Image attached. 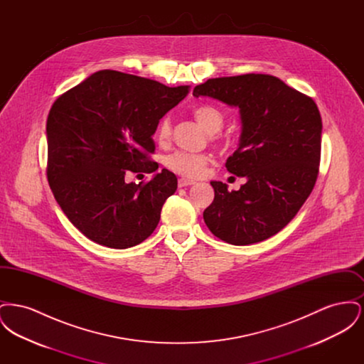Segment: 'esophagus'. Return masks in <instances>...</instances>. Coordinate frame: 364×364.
I'll use <instances>...</instances> for the list:
<instances>
[{
  "label": "esophagus",
  "instance_id": "obj_1",
  "mask_svg": "<svg viewBox=\"0 0 364 364\" xmlns=\"http://www.w3.org/2000/svg\"><path fill=\"white\" fill-rule=\"evenodd\" d=\"M192 184H195L193 180H190V178H178V187L180 188L181 187H187V186H192Z\"/></svg>",
  "mask_w": 364,
  "mask_h": 364
}]
</instances>
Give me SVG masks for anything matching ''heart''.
<instances>
[{
  "label": "heart",
  "mask_w": 364,
  "mask_h": 364,
  "mask_svg": "<svg viewBox=\"0 0 364 364\" xmlns=\"http://www.w3.org/2000/svg\"><path fill=\"white\" fill-rule=\"evenodd\" d=\"M193 117L199 122V125L211 135L213 140H220L217 132L223 128L225 122V114L221 109L213 105H200L193 109ZM172 135V124L171 119L164 117L156 128V139L159 143H166ZM210 158L205 154H192L186 151H177L172 156H168L166 166L176 173L184 177H199L205 173Z\"/></svg>",
  "instance_id": "obj_1"
}]
</instances>
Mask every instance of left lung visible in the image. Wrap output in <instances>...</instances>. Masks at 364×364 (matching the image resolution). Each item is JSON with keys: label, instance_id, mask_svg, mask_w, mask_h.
Returning a JSON list of instances; mask_svg holds the SVG:
<instances>
[{"label": "left lung", "instance_id": "1", "mask_svg": "<svg viewBox=\"0 0 364 364\" xmlns=\"http://www.w3.org/2000/svg\"><path fill=\"white\" fill-rule=\"evenodd\" d=\"M240 109L242 136L226 169L247 183L228 191L211 181L214 200L203 211L210 232L233 245L263 242L288 225L315 186L322 119L312 98L272 75L208 79L193 97Z\"/></svg>", "mask_w": 364, "mask_h": 364}]
</instances>
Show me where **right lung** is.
Here are the masks:
<instances>
[{"instance_id": "1", "label": "right lung", "mask_w": 364, "mask_h": 364, "mask_svg": "<svg viewBox=\"0 0 364 364\" xmlns=\"http://www.w3.org/2000/svg\"><path fill=\"white\" fill-rule=\"evenodd\" d=\"M190 91L156 80L98 70L60 95L48 116V180L70 223L86 237L124 250L156 229L177 177L162 169L149 183L125 174L153 173L159 120Z\"/></svg>"}]
</instances>
